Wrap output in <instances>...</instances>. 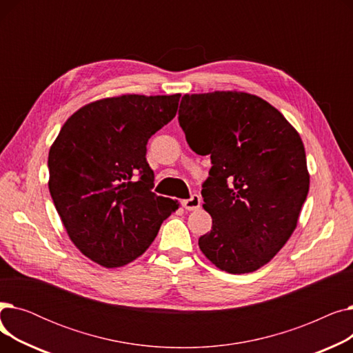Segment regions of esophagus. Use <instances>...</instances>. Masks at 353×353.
Segmentation results:
<instances>
[{
    "label": "esophagus",
    "instance_id": "34e87169",
    "mask_svg": "<svg viewBox=\"0 0 353 353\" xmlns=\"http://www.w3.org/2000/svg\"><path fill=\"white\" fill-rule=\"evenodd\" d=\"M183 208L186 210H196L200 208V196L199 194H192L189 199L181 201Z\"/></svg>",
    "mask_w": 353,
    "mask_h": 353
}]
</instances>
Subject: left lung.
<instances>
[{"instance_id": "1", "label": "left lung", "mask_w": 353, "mask_h": 353, "mask_svg": "<svg viewBox=\"0 0 353 353\" xmlns=\"http://www.w3.org/2000/svg\"><path fill=\"white\" fill-rule=\"evenodd\" d=\"M179 124L212 161L201 197L213 225L200 250L225 272L257 270L288 242L309 192L301 136L268 101L237 91L186 94Z\"/></svg>"}]
</instances>
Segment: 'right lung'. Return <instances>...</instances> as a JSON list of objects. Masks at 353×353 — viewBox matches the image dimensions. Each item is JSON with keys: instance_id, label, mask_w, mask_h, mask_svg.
I'll return each mask as SVG.
<instances>
[{"instance_id": "right-lung-1", "label": "right lung", "mask_w": 353, "mask_h": 353, "mask_svg": "<svg viewBox=\"0 0 353 353\" xmlns=\"http://www.w3.org/2000/svg\"><path fill=\"white\" fill-rule=\"evenodd\" d=\"M180 94H128L90 103L50 148V194L83 254L104 268L133 262L152 245L174 200L157 196L147 141L172 121Z\"/></svg>"}]
</instances>
